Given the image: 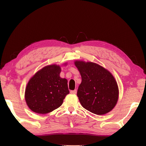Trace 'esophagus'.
I'll use <instances>...</instances> for the list:
<instances>
[{
    "instance_id": "obj_1",
    "label": "esophagus",
    "mask_w": 146,
    "mask_h": 146,
    "mask_svg": "<svg viewBox=\"0 0 146 146\" xmlns=\"http://www.w3.org/2000/svg\"><path fill=\"white\" fill-rule=\"evenodd\" d=\"M70 93L72 94H76L77 90H72L70 92Z\"/></svg>"
}]
</instances>
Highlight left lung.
I'll return each instance as SVG.
<instances>
[{
    "label": "left lung",
    "mask_w": 146,
    "mask_h": 146,
    "mask_svg": "<svg viewBox=\"0 0 146 146\" xmlns=\"http://www.w3.org/2000/svg\"><path fill=\"white\" fill-rule=\"evenodd\" d=\"M74 65L82 77L77 96L82 107L96 115L112 110L119 98L118 86L112 74L92 62L76 60Z\"/></svg>",
    "instance_id": "obj_1"
}]
</instances>
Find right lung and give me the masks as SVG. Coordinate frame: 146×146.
Wrapping results in <instances>:
<instances>
[{
    "instance_id": "1",
    "label": "right lung",
    "mask_w": 146,
    "mask_h": 146,
    "mask_svg": "<svg viewBox=\"0 0 146 146\" xmlns=\"http://www.w3.org/2000/svg\"><path fill=\"white\" fill-rule=\"evenodd\" d=\"M66 66L67 62L62 66ZM61 66L50 64L37 71L28 82L25 98L30 110L45 114L58 108L69 94L68 80L60 76Z\"/></svg>"
}]
</instances>
